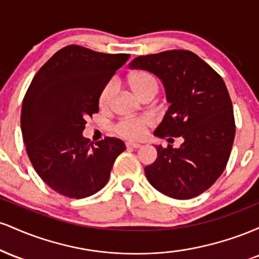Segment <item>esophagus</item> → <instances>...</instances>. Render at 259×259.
Segmentation results:
<instances>
[{
  "instance_id": "1",
  "label": "esophagus",
  "mask_w": 259,
  "mask_h": 259,
  "mask_svg": "<svg viewBox=\"0 0 259 259\" xmlns=\"http://www.w3.org/2000/svg\"><path fill=\"white\" fill-rule=\"evenodd\" d=\"M126 147L127 148H140L141 147V144H138V142H126Z\"/></svg>"
}]
</instances>
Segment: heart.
<instances>
[{
  "label": "heart",
  "mask_w": 259,
  "mask_h": 259,
  "mask_svg": "<svg viewBox=\"0 0 259 259\" xmlns=\"http://www.w3.org/2000/svg\"><path fill=\"white\" fill-rule=\"evenodd\" d=\"M127 85L132 89L134 94L140 97V99L146 94H150V92L157 94V91H158V82H157L156 78L151 75L150 73L141 72V70L140 72H134L127 76ZM113 92H114V86H113L112 82L107 84L102 89L99 99L101 108H108L113 99ZM150 125L151 120L148 118H127V119L119 121L117 126H115V130L123 138L139 140L145 135L146 129Z\"/></svg>",
  "instance_id": "b5f03b06"
}]
</instances>
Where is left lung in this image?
<instances>
[{"label": "left lung", "instance_id": "obj_1", "mask_svg": "<svg viewBox=\"0 0 259 259\" xmlns=\"http://www.w3.org/2000/svg\"><path fill=\"white\" fill-rule=\"evenodd\" d=\"M130 69L154 74L169 107L156 138H183L179 148L154 145L157 159L145 167L148 183L177 200L192 198L221 177L235 138L233 103L224 80L191 51L173 50L133 59Z\"/></svg>", "mask_w": 259, "mask_h": 259}]
</instances>
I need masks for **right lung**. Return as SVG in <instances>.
<instances>
[{
	"label": "right lung",
	"mask_w": 259,
	"mask_h": 259,
	"mask_svg": "<svg viewBox=\"0 0 259 259\" xmlns=\"http://www.w3.org/2000/svg\"><path fill=\"white\" fill-rule=\"evenodd\" d=\"M130 55H107L70 45L56 52L32 79L22 107L23 140L36 173L70 198L96 194L125 150L119 139H85L86 118L99 112L102 89Z\"/></svg>",
	"instance_id": "add662e5"
}]
</instances>
